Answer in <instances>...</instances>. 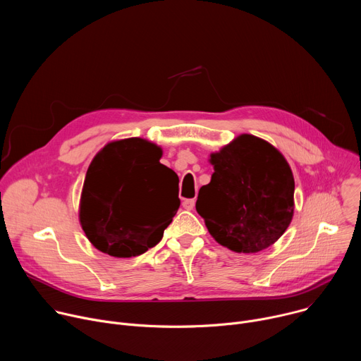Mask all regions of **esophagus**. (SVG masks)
Instances as JSON below:
<instances>
[{
    "mask_svg": "<svg viewBox=\"0 0 361 361\" xmlns=\"http://www.w3.org/2000/svg\"><path fill=\"white\" fill-rule=\"evenodd\" d=\"M194 205H195V200L194 198H187V200L183 201V207L185 210H192Z\"/></svg>",
    "mask_w": 361,
    "mask_h": 361,
    "instance_id": "obj_1",
    "label": "esophagus"
}]
</instances>
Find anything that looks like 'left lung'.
Here are the masks:
<instances>
[{
  "label": "left lung",
  "instance_id": "obj_1",
  "mask_svg": "<svg viewBox=\"0 0 361 361\" xmlns=\"http://www.w3.org/2000/svg\"><path fill=\"white\" fill-rule=\"evenodd\" d=\"M212 181L195 202L213 238L235 252H259L287 230L294 213V177L266 140L241 134L210 154Z\"/></svg>",
  "mask_w": 361,
  "mask_h": 361
}]
</instances>
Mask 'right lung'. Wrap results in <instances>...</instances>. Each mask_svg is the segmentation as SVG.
I'll list each match as a JSON object with an SVG mask.
<instances>
[{
    "label": "right lung",
    "mask_w": 361,
    "mask_h": 361,
    "mask_svg": "<svg viewBox=\"0 0 361 361\" xmlns=\"http://www.w3.org/2000/svg\"><path fill=\"white\" fill-rule=\"evenodd\" d=\"M163 149L133 137L109 142L92 159L80 200V223L99 251L128 259L156 245L180 198L177 174L160 163Z\"/></svg>",
    "instance_id": "obj_1"
}]
</instances>
